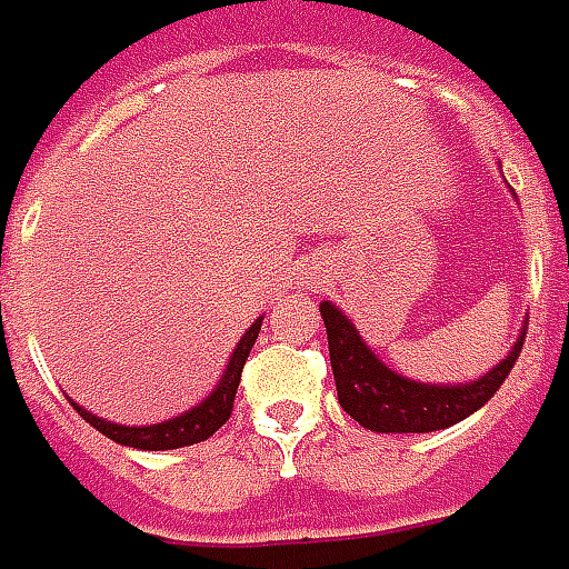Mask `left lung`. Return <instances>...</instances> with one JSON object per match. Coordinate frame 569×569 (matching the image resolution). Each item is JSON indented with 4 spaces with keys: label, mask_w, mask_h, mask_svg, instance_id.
Here are the masks:
<instances>
[{
    "label": "left lung",
    "mask_w": 569,
    "mask_h": 569,
    "mask_svg": "<svg viewBox=\"0 0 569 569\" xmlns=\"http://www.w3.org/2000/svg\"><path fill=\"white\" fill-rule=\"evenodd\" d=\"M328 328V352L340 407L370 432H435L466 420L485 407L521 356V340L515 342L506 361L469 386H426L398 377L368 349L358 330L346 321L337 306L321 303Z\"/></svg>",
    "instance_id": "left-lung-1"
}]
</instances>
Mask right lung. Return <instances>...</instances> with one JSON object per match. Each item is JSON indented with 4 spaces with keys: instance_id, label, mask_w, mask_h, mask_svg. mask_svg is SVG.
<instances>
[{
    "instance_id": "add662e5",
    "label": "right lung",
    "mask_w": 569,
    "mask_h": 569,
    "mask_svg": "<svg viewBox=\"0 0 569 569\" xmlns=\"http://www.w3.org/2000/svg\"><path fill=\"white\" fill-rule=\"evenodd\" d=\"M260 325H263V318H260L257 325H251V330L241 337L239 349L229 358V368L227 373H223L220 386H217L199 407H192L189 413H180L174 420L159 422V426H116V422H107L100 420V417H94V413H88L84 407H76V413H79L84 422H91L98 432L112 438L116 445L137 447V450H174V447L199 445L204 438H211V435L232 417V401H236V392H239L241 368H244V361L251 356L257 333H260Z\"/></svg>"
}]
</instances>
